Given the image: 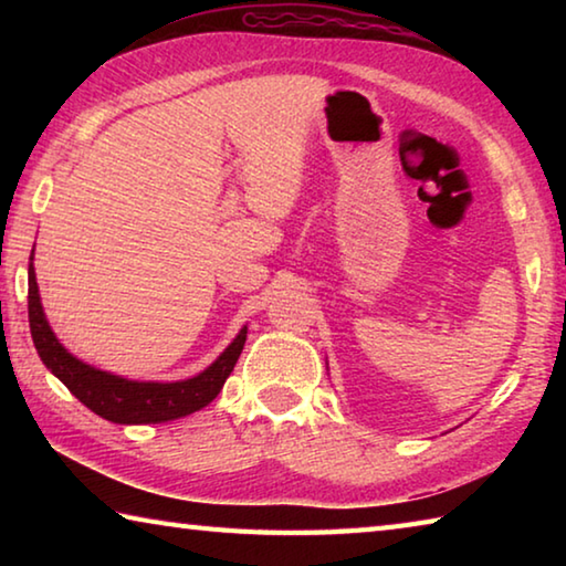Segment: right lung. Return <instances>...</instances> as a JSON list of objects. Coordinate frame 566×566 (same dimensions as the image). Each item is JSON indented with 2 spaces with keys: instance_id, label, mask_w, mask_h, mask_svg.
<instances>
[{
  "instance_id": "right-lung-1",
  "label": "right lung",
  "mask_w": 566,
  "mask_h": 566,
  "mask_svg": "<svg viewBox=\"0 0 566 566\" xmlns=\"http://www.w3.org/2000/svg\"><path fill=\"white\" fill-rule=\"evenodd\" d=\"M30 329L44 367L84 407L114 424H159V421L195 415L222 391L247 342V327H242L232 344L205 371L179 381H137L92 367L64 349L46 322L34 274V249L30 256Z\"/></svg>"
}]
</instances>
